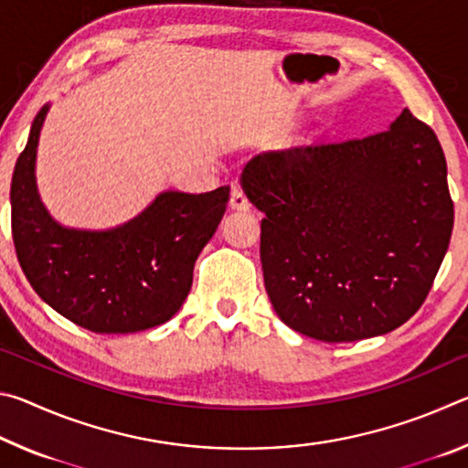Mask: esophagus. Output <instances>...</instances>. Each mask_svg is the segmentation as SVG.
<instances>
[{"label":"esophagus","instance_id":"34e87169","mask_svg":"<svg viewBox=\"0 0 468 468\" xmlns=\"http://www.w3.org/2000/svg\"><path fill=\"white\" fill-rule=\"evenodd\" d=\"M231 208L233 210H248L250 208V200L248 196H245V192L241 187H233L231 192Z\"/></svg>","mask_w":468,"mask_h":468}]
</instances>
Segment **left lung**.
Here are the masks:
<instances>
[{
    "label": "left lung",
    "mask_w": 468,
    "mask_h": 468,
    "mask_svg": "<svg viewBox=\"0 0 468 468\" xmlns=\"http://www.w3.org/2000/svg\"><path fill=\"white\" fill-rule=\"evenodd\" d=\"M241 187L266 215L264 284L289 328L351 343L423 305L454 202L438 136L409 109L374 136L253 156Z\"/></svg>",
    "instance_id": "8db88e82"
}]
</instances>
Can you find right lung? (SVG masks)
<instances>
[{
  "label": "right lung",
  "mask_w": 468,
  "mask_h": 468,
  "mask_svg": "<svg viewBox=\"0 0 468 468\" xmlns=\"http://www.w3.org/2000/svg\"><path fill=\"white\" fill-rule=\"evenodd\" d=\"M49 105L30 125L16 161L10 202L16 256L37 295L97 335L165 324L192 289L194 264L223 218L231 187L161 192L138 217L107 231L68 229L37 192V146Z\"/></svg>",
  "instance_id": "obj_1"
}]
</instances>
